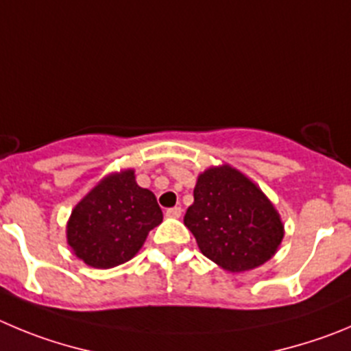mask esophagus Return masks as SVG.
I'll list each match as a JSON object with an SVG mask.
<instances>
[{
  "instance_id": "esophagus-1",
  "label": "esophagus",
  "mask_w": 351,
  "mask_h": 351,
  "mask_svg": "<svg viewBox=\"0 0 351 351\" xmlns=\"http://www.w3.org/2000/svg\"><path fill=\"white\" fill-rule=\"evenodd\" d=\"M166 216H168V218H180V216H182V208L176 206V208L166 209Z\"/></svg>"
}]
</instances>
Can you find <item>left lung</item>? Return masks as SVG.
<instances>
[{"instance_id": "left-lung-1", "label": "left lung", "mask_w": 351, "mask_h": 351, "mask_svg": "<svg viewBox=\"0 0 351 351\" xmlns=\"http://www.w3.org/2000/svg\"><path fill=\"white\" fill-rule=\"evenodd\" d=\"M183 223L194 234L201 253L232 274L267 263L284 239L282 218L274 202L230 165L199 173L194 202Z\"/></svg>"}]
</instances>
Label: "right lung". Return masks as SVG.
Wrapping results in <instances>:
<instances>
[{"label": "right lung", "mask_w": 351, "mask_h": 351, "mask_svg": "<svg viewBox=\"0 0 351 351\" xmlns=\"http://www.w3.org/2000/svg\"><path fill=\"white\" fill-rule=\"evenodd\" d=\"M160 221L156 195L136 183L130 168L98 180L72 209L65 235L72 254L88 267L112 268L135 256Z\"/></svg>", "instance_id": "obj_1"}]
</instances>
